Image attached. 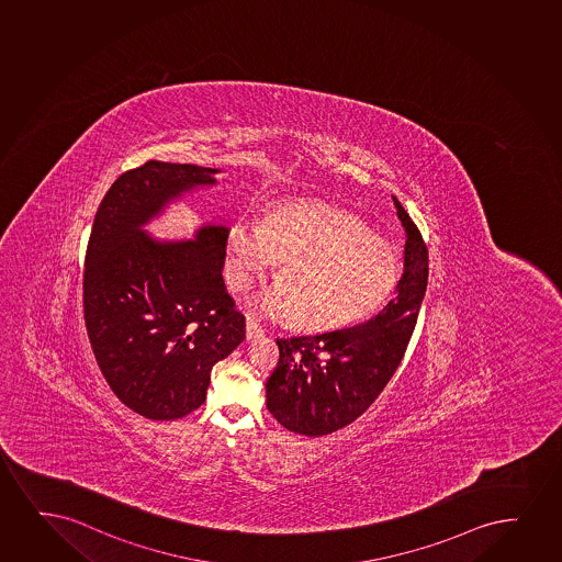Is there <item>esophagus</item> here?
Returning a JSON list of instances; mask_svg holds the SVG:
<instances>
[{"label": "esophagus", "mask_w": 562, "mask_h": 562, "mask_svg": "<svg viewBox=\"0 0 562 562\" xmlns=\"http://www.w3.org/2000/svg\"><path fill=\"white\" fill-rule=\"evenodd\" d=\"M263 335L262 327L260 325H256L255 321H247L245 323V338L247 341L255 340V338H260Z\"/></svg>", "instance_id": "obj_1"}]
</instances>
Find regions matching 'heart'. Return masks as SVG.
Segmentation results:
<instances>
[{"label":"heart","instance_id":"1","mask_svg":"<svg viewBox=\"0 0 562 562\" xmlns=\"http://www.w3.org/2000/svg\"><path fill=\"white\" fill-rule=\"evenodd\" d=\"M276 262L278 286L256 300L268 317L304 328H338L376 312L398 278L397 250L361 222L317 201L273 206L262 226L235 222L227 229L226 278L249 291Z\"/></svg>","mask_w":562,"mask_h":562}]
</instances>
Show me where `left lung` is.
Masks as SVG:
<instances>
[{"label": "left lung", "mask_w": 562, "mask_h": 562, "mask_svg": "<svg viewBox=\"0 0 562 562\" xmlns=\"http://www.w3.org/2000/svg\"><path fill=\"white\" fill-rule=\"evenodd\" d=\"M406 232L405 271L395 299L357 327L278 338L279 362L266 406L294 434L321 437L356 422L384 391L405 357L426 294L429 263L418 226L393 198Z\"/></svg>", "instance_id": "left-lung-1"}]
</instances>
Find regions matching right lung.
<instances>
[{
	"mask_svg": "<svg viewBox=\"0 0 562 562\" xmlns=\"http://www.w3.org/2000/svg\"><path fill=\"white\" fill-rule=\"evenodd\" d=\"M216 169L146 164L125 171L94 214L83 270L87 335L117 398L148 419H178L205 403L211 370L245 338L222 281L227 229L157 243L140 226Z\"/></svg>",
	"mask_w": 562,
	"mask_h": 562,
	"instance_id": "right-lung-1",
	"label": "right lung"
}]
</instances>
